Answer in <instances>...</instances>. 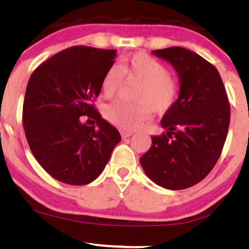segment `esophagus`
Instances as JSON below:
<instances>
[{
	"label": "esophagus",
	"mask_w": 249,
	"mask_h": 249,
	"mask_svg": "<svg viewBox=\"0 0 249 249\" xmlns=\"http://www.w3.org/2000/svg\"><path fill=\"white\" fill-rule=\"evenodd\" d=\"M122 136L124 137V139H126V137L132 136V132L131 131H125V130H123V131H122Z\"/></svg>",
	"instance_id": "1"
}]
</instances>
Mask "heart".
Returning <instances> with one entry per match:
<instances>
[{
	"label": "heart",
	"instance_id": "b5f03b06",
	"mask_svg": "<svg viewBox=\"0 0 249 249\" xmlns=\"http://www.w3.org/2000/svg\"><path fill=\"white\" fill-rule=\"evenodd\" d=\"M127 80L140 81L135 98L137 102L114 101L106 107V118L112 124L126 130L136 129L149 119L152 112L165 113L176 102L178 83L163 62L146 53H135L119 66L107 69L101 81L106 97L114 96Z\"/></svg>",
	"mask_w": 249,
	"mask_h": 249
}]
</instances>
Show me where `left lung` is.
<instances>
[{"label":"left lung","mask_w":249,"mask_h":249,"mask_svg":"<svg viewBox=\"0 0 249 249\" xmlns=\"http://www.w3.org/2000/svg\"><path fill=\"white\" fill-rule=\"evenodd\" d=\"M152 53L174 67L180 91L160 120L166 131L152 136L151 148L140 163L146 175L164 189H189L211 173L220 157L230 124V103L219 71L199 54L183 47Z\"/></svg>","instance_id":"left-lung-1"}]
</instances>
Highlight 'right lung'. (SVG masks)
Listing matches in <instances>:
<instances>
[{
    "label": "right lung",
    "mask_w": 249,
    "mask_h": 249,
    "mask_svg": "<svg viewBox=\"0 0 249 249\" xmlns=\"http://www.w3.org/2000/svg\"><path fill=\"white\" fill-rule=\"evenodd\" d=\"M115 55V50L74 46L43 62L29 79L23 106L26 140L38 164L60 182H92L122 140L92 105ZM83 117L96 125L89 127Z\"/></svg>",
    "instance_id": "add662e5"
}]
</instances>
